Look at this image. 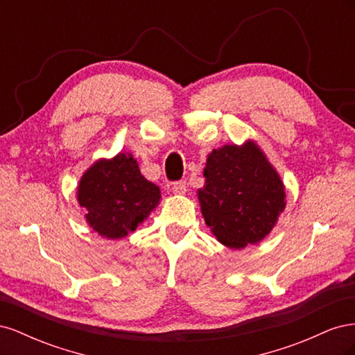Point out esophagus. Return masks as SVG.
Segmentation results:
<instances>
[{
  "label": "esophagus",
  "mask_w": 355,
  "mask_h": 355,
  "mask_svg": "<svg viewBox=\"0 0 355 355\" xmlns=\"http://www.w3.org/2000/svg\"><path fill=\"white\" fill-rule=\"evenodd\" d=\"M187 182H176V184L171 187V192H173L175 196H184L187 192Z\"/></svg>",
  "instance_id": "1"
}]
</instances>
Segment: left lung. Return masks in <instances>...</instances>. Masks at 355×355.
<instances>
[{
    "instance_id": "8db88e82",
    "label": "left lung",
    "mask_w": 355,
    "mask_h": 355,
    "mask_svg": "<svg viewBox=\"0 0 355 355\" xmlns=\"http://www.w3.org/2000/svg\"><path fill=\"white\" fill-rule=\"evenodd\" d=\"M202 176L197 197L204 222L230 249L261 243L286 209L284 182L253 139L213 149Z\"/></svg>"
}]
</instances>
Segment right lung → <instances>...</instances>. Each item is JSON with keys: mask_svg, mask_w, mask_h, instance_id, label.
Returning <instances> with one entry per match:
<instances>
[{"mask_svg": "<svg viewBox=\"0 0 355 355\" xmlns=\"http://www.w3.org/2000/svg\"><path fill=\"white\" fill-rule=\"evenodd\" d=\"M84 219L102 239L118 240L136 231L161 201L159 188L148 180L132 153L99 158L77 185Z\"/></svg>", "mask_w": 355, "mask_h": 355, "instance_id": "right-lung-1", "label": "right lung"}]
</instances>
